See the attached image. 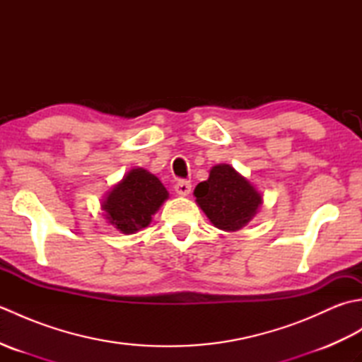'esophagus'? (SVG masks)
Listing matches in <instances>:
<instances>
[{"label":"esophagus","instance_id":"esophagus-1","mask_svg":"<svg viewBox=\"0 0 362 362\" xmlns=\"http://www.w3.org/2000/svg\"><path fill=\"white\" fill-rule=\"evenodd\" d=\"M174 189H175L177 194L188 196L191 193V183L188 180H179L174 185Z\"/></svg>","mask_w":362,"mask_h":362}]
</instances>
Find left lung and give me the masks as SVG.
<instances>
[{
  "label": "left lung",
  "mask_w": 362,
  "mask_h": 362,
  "mask_svg": "<svg viewBox=\"0 0 362 362\" xmlns=\"http://www.w3.org/2000/svg\"><path fill=\"white\" fill-rule=\"evenodd\" d=\"M194 197L211 224L224 232L247 226L263 204L257 187L227 163L210 169L209 179L194 188Z\"/></svg>",
  "instance_id": "8db88e82"
}]
</instances>
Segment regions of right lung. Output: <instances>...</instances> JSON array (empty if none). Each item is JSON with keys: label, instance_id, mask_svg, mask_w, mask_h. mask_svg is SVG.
<instances>
[{"label": "right lung", "instance_id": "right-lung-1", "mask_svg": "<svg viewBox=\"0 0 362 362\" xmlns=\"http://www.w3.org/2000/svg\"><path fill=\"white\" fill-rule=\"evenodd\" d=\"M168 197V189L157 175L144 168H132L107 191L101 210L119 233L132 235L151 224Z\"/></svg>", "mask_w": 362, "mask_h": 362}]
</instances>
